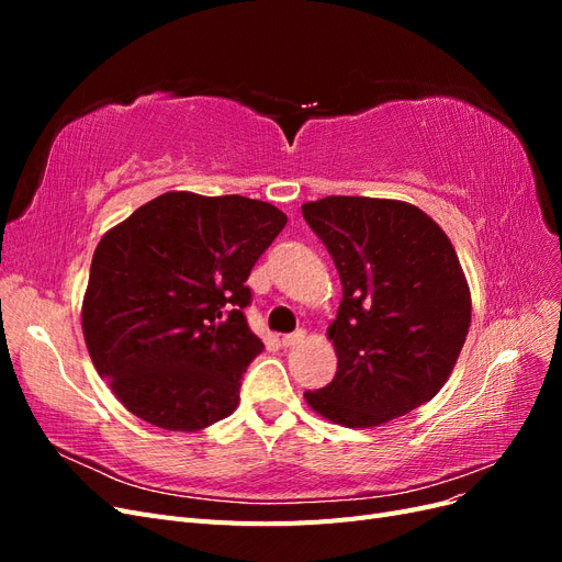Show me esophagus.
I'll use <instances>...</instances> for the list:
<instances>
[{
  "mask_svg": "<svg viewBox=\"0 0 562 562\" xmlns=\"http://www.w3.org/2000/svg\"><path fill=\"white\" fill-rule=\"evenodd\" d=\"M304 335H307V333H304L302 328H300V330H295V333H288V335H283V337H281V345H283V347H295V345H300V342H302Z\"/></svg>",
  "mask_w": 562,
  "mask_h": 562,
  "instance_id": "34e87169",
  "label": "esophagus"
}]
</instances>
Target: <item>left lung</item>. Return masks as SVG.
Returning a JSON list of instances; mask_svg holds the SVG:
<instances>
[{"mask_svg": "<svg viewBox=\"0 0 562 562\" xmlns=\"http://www.w3.org/2000/svg\"><path fill=\"white\" fill-rule=\"evenodd\" d=\"M302 215L342 281L328 328L335 380L304 398L349 429L413 413L443 389L471 326L469 283L448 234L396 199L326 196Z\"/></svg>", "mask_w": 562, "mask_h": 562, "instance_id": "obj_1", "label": "left lung"}]
</instances>
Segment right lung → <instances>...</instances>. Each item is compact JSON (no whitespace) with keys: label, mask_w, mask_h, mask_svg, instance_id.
I'll return each instance as SVG.
<instances>
[{"label":"right lung","mask_w":562,"mask_h":562,"mask_svg":"<svg viewBox=\"0 0 562 562\" xmlns=\"http://www.w3.org/2000/svg\"><path fill=\"white\" fill-rule=\"evenodd\" d=\"M285 223L267 201L166 192L100 239L81 330L128 413L201 431L236 411L244 372L265 349L244 316L246 281Z\"/></svg>","instance_id":"1"}]
</instances>
